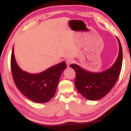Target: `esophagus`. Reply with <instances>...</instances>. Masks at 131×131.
Returning <instances> with one entry per match:
<instances>
[{
	"mask_svg": "<svg viewBox=\"0 0 131 131\" xmlns=\"http://www.w3.org/2000/svg\"><path fill=\"white\" fill-rule=\"evenodd\" d=\"M73 60L71 59V58H68L67 60H66V63H67V64L68 66H70L71 64L72 63H73Z\"/></svg>",
	"mask_w": 131,
	"mask_h": 131,
	"instance_id": "esophagus-1",
	"label": "esophagus"
}]
</instances>
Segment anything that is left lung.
Masks as SVG:
<instances>
[{
    "label": "left lung",
    "mask_w": 131,
    "mask_h": 131,
    "mask_svg": "<svg viewBox=\"0 0 131 131\" xmlns=\"http://www.w3.org/2000/svg\"><path fill=\"white\" fill-rule=\"evenodd\" d=\"M119 44L118 56L114 64L107 70L101 72H92L76 64L70 67L76 71L75 85L78 91L89 100H98L105 97L115 85L118 79L123 63V50Z\"/></svg>",
    "instance_id": "8db88e82"
}]
</instances>
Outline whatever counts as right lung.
I'll return each instance as SVG.
<instances>
[{
  "instance_id": "add662e5",
  "label": "right lung",
  "mask_w": 131,
  "mask_h": 131,
  "mask_svg": "<svg viewBox=\"0 0 131 131\" xmlns=\"http://www.w3.org/2000/svg\"><path fill=\"white\" fill-rule=\"evenodd\" d=\"M66 68L65 61H63L41 73H28L19 68L15 57L14 47L12 49L11 70L13 81L23 94L36 103H46L53 97L61 73Z\"/></svg>"
}]
</instances>
